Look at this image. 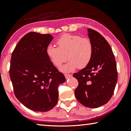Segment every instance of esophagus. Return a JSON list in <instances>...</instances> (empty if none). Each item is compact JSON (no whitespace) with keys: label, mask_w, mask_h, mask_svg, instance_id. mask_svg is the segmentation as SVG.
Listing matches in <instances>:
<instances>
[{"label":"esophagus","mask_w":131,"mask_h":131,"mask_svg":"<svg viewBox=\"0 0 131 131\" xmlns=\"http://www.w3.org/2000/svg\"><path fill=\"white\" fill-rule=\"evenodd\" d=\"M65 78L66 79H68L71 78L72 76L71 75V74H65Z\"/></svg>","instance_id":"34e87169"}]
</instances>
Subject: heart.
<instances>
[{"mask_svg": "<svg viewBox=\"0 0 131 131\" xmlns=\"http://www.w3.org/2000/svg\"><path fill=\"white\" fill-rule=\"evenodd\" d=\"M57 44L58 47L49 45L46 53L52 63L57 67L66 61L67 55L69 61L60 68L62 72L68 73L78 68L82 69L88 66L92 59L93 47L92 41L88 38L66 34L58 39Z\"/></svg>", "mask_w": 131, "mask_h": 131, "instance_id": "b5f03b06", "label": "heart"}]
</instances>
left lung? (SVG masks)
I'll return each mask as SVG.
<instances>
[{"instance_id": "8db88e82", "label": "left lung", "mask_w": 131, "mask_h": 131, "mask_svg": "<svg viewBox=\"0 0 131 131\" xmlns=\"http://www.w3.org/2000/svg\"><path fill=\"white\" fill-rule=\"evenodd\" d=\"M93 53L86 68L73 74L79 85L76 98L84 106L97 108L108 103L114 94L118 79L117 64L110 45L96 31L88 29Z\"/></svg>"}]
</instances>
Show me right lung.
I'll use <instances>...</instances> for the list:
<instances>
[{
    "label": "right lung",
    "instance_id": "obj_1",
    "mask_svg": "<svg viewBox=\"0 0 131 131\" xmlns=\"http://www.w3.org/2000/svg\"><path fill=\"white\" fill-rule=\"evenodd\" d=\"M53 38L49 34L28 32L12 55L9 74L14 94L34 111L53 108L58 103V86L66 80L47 55L46 48Z\"/></svg>",
    "mask_w": 131,
    "mask_h": 131
}]
</instances>
